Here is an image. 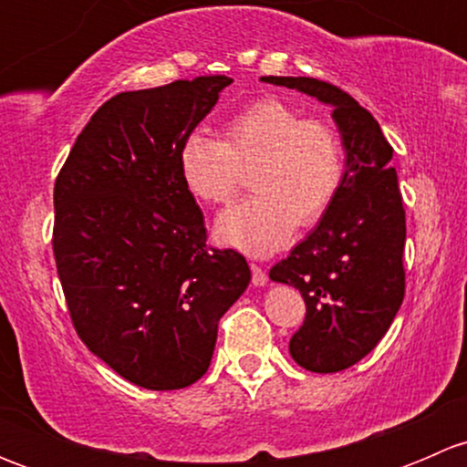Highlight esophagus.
<instances>
[{
  "mask_svg": "<svg viewBox=\"0 0 467 467\" xmlns=\"http://www.w3.org/2000/svg\"><path fill=\"white\" fill-rule=\"evenodd\" d=\"M251 271H253V285L255 286H264L266 285V271H264L262 266H257V264H251Z\"/></svg>",
  "mask_w": 467,
  "mask_h": 467,
  "instance_id": "34e87169",
  "label": "esophagus"
}]
</instances>
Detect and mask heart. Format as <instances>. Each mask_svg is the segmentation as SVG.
<instances>
[{"mask_svg":"<svg viewBox=\"0 0 467 467\" xmlns=\"http://www.w3.org/2000/svg\"><path fill=\"white\" fill-rule=\"evenodd\" d=\"M187 192L201 203L225 205L253 169L251 201L221 214L216 237L251 255L289 242L296 225L327 214L346 171L343 142L329 121L305 117L280 99H257L223 124L221 140L187 135L178 150Z\"/></svg>","mask_w":467,"mask_h":467,"instance_id":"obj_1","label":"heart"}]
</instances>
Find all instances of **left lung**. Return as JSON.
Here are the masks:
<instances>
[{"label":"left lung","instance_id":"8db88e82","mask_svg":"<svg viewBox=\"0 0 467 467\" xmlns=\"http://www.w3.org/2000/svg\"><path fill=\"white\" fill-rule=\"evenodd\" d=\"M332 106L346 149L341 190L321 223L271 268L294 285L307 314L289 352L312 373H338L364 359L393 323L404 298V221L393 146L378 119L341 88L309 77H262Z\"/></svg>","mask_w":467,"mask_h":467}]
</instances>
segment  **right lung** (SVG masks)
I'll list each match as a JSON object with an SVG mask.
<instances>
[{"label": "right lung", "mask_w": 467, "mask_h": 467, "mask_svg": "<svg viewBox=\"0 0 467 467\" xmlns=\"http://www.w3.org/2000/svg\"><path fill=\"white\" fill-rule=\"evenodd\" d=\"M228 77L108 99L54 185V257L74 329L117 375L150 390L210 368L219 321L251 282L242 253L207 246L178 150Z\"/></svg>", "instance_id": "add662e5"}]
</instances>
